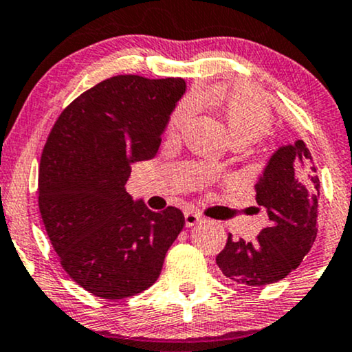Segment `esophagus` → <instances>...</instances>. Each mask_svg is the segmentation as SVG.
I'll use <instances>...</instances> for the list:
<instances>
[{"label":"esophagus","mask_w":352,"mask_h":352,"mask_svg":"<svg viewBox=\"0 0 352 352\" xmlns=\"http://www.w3.org/2000/svg\"><path fill=\"white\" fill-rule=\"evenodd\" d=\"M200 221H203V214L197 213V211H187V213H185V224H187L188 228L195 226V224Z\"/></svg>","instance_id":"34e87169"}]
</instances>
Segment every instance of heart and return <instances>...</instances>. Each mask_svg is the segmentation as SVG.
I'll return each mask as SVG.
<instances>
[{"label":"heart","instance_id":"obj_1","mask_svg":"<svg viewBox=\"0 0 352 352\" xmlns=\"http://www.w3.org/2000/svg\"><path fill=\"white\" fill-rule=\"evenodd\" d=\"M208 100L221 109L224 120L230 128L232 142L248 144L259 141L269 133L272 126V114L262 100L245 90H211ZM200 98L188 95L182 98L172 109L167 121V133L180 134L195 116Z\"/></svg>","mask_w":352,"mask_h":352}]
</instances>
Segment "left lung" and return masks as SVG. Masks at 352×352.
Masks as SVG:
<instances>
[{
  "mask_svg": "<svg viewBox=\"0 0 352 352\" xmlns=\"http://www.w3.org/2000/svg\"><path fill=\"white\" fill-rule=\"evenodd\" d=\"M254 188L257 205L267 210L270 226L254 241L228 234L217 264L232 282L264 287L297 269L318 232L320 179L307 144L298 139L280 147Z\"/></svg>",
  "mask_w": 352,
  "mask_h": 352,
  "instance_id": "obj_1",
  "label": "left lung"
}]
</instances>
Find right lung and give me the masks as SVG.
<instances>
[{"label": "right lung", "mask_w": 352, "mask_h": 352, "mask_svg": "<svg viewBox=\"0 0 352 352\" xmlns=\"http://www.w3.org/2000/svg\"><path fill=\"white\" fill-rule=\"evenodd\" d=\"M182 78L116 75L60 113L39 165V211L60 265L95 297L121 300L159 278L185 226L175 206L152 211L124 185L131 162L159 151Z\"/></svg>", "instance_id": "1"}]
</instances>
